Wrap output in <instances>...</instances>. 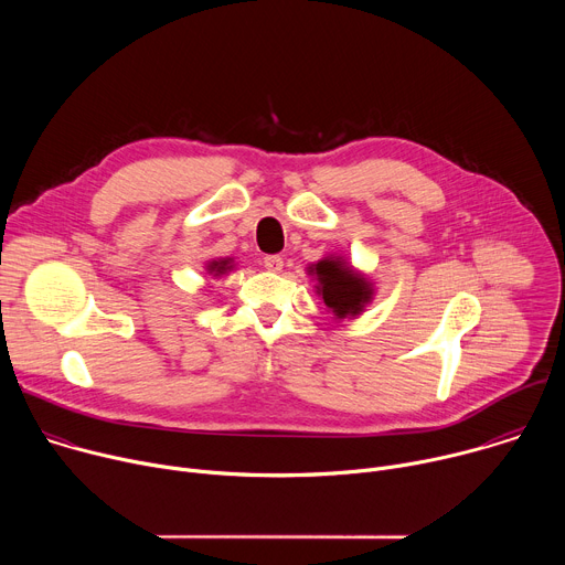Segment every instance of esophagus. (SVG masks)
Wrapping results in <instances>:
<instances>
[{
    "mask_svg": "<svg viewBox=\"0 0 565 565\" xmlns=\"http://www.w3.org/2000/svg\"><path fill=\"white\" fill-rule=\"evenodd\" d=\"M264 266H266V270H270V273H279V270L284 268V259H281L279 255H266V257H264Z\"/></svg>",
    "mask_w": 565,
    "mask_h": 565,
    "instance_id": "obj_1",
    "label": "esophagus"
}]
</instances>
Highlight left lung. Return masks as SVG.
Instances as JSON below:
<instances>
[{
  "label": "left lung",
  "mask_w": 565,
  "mask_h": 565,
  "mask_svg": "<svg viewBox=\"0 0 565 565\" xmlns=\"http://www.w3.org/2000/svg\"><path fill=\"white\" fill-rule=\"evenodd\" d=\"M308 275L317 277V295H321L338 319L362 315L364 306L373 299L371 281L342 257H324L308 266Z\"/></svg>",
  "instance_id": "obj_1"
}]
</instances>
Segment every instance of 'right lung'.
I'll list each match as a JSON object with an SVG mask.
<instances>
[{
  "mask_svg": "<svg viewBox=\"0 0 565 565\" xmlns=\"http://www.w3.org/2000/svg\"><path fill=\"white\" fill-rule=\"evenodd\" d=\"M234 268V264H232V259H218V262H210L207 264V273L210 275H214V277H221V275H225L227 270H232Z\"/></svg>",
  "mask_w": 565,
  "mask_h": 565,
  "instance_id": "add662e5",
  "label": "right lung"
}]
</instances>
